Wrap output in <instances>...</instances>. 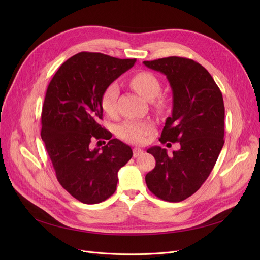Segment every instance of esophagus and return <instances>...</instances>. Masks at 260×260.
Wrapping results in <instances>:
<instances>
[{
    "mask_svg": "<svg viewBox=\"0 0 260 260\" xmlns=\"http://www.w3.org/2000/svg\"><path fill=\"white\" fill-rule=\"evenodd\" d=\"M143 154V151L141 148H134L133 149V156L136 158V157H139Z\"/></svg>",
    "mask_w": 260,
    "mask_h": 260,
    "instance_id": "obj_1",
    "label": "esophagus"
}]
</instances>
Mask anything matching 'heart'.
<instances>
[{
	"label": "heart",
	"instance_id": "b5f03b06",
	"mask_svg": "<svg viewBox=\"0 0 260 260\" xmlns=\"http://www.w3.org/2000/svg\"><path fill=\"white\" fill-rule=\"evenodd\" d=\"M131 86L137 91L141 97L152 101L159 94L161 90L160 80L154 74L149 72H140L135 74L129 80ZM119 95V86L117 83L109 84L103 91L101 98V106L103 111L109 116L117 115V99ZM165 99L159 97L156 100L158 107L165 106ZM153 124L149 121H131L123 122L118 128V135L121 139L129 143H143L146 136L152 132Z\"/></svg>",
	"mask_w": 260,
	"mask_h": 260
}]
</instances>
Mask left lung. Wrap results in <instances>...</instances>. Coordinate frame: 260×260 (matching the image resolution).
I'll use <instances>...</instances> for the list:
<instances>
[{"label": "left lung", "mask_w": 260, "mask_h": 260, "mask_svg": "<svg viewBox=\"0 0 260 260\" xmlns=\"http://www.w3.org/2000/svg\"><path fill=\"white\" fill-rule=\"evenodd\" d=\"M143 63L165 74L173 90L172 116L159 141L181 146L172 156L160 146L148 148L156 167L146 174L145 182L158 198L180 202L208 179L224 144L222 93L210 73L192 59L168 57Z\"/></svg>", "instance_id": "left-lung-1"}]
</instances>
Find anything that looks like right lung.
Wrapping results in <instances>:
<instances>
[{
  "instance_id": "1",
  "label": "right lung",
  "mask_w": 260,
  "mask_h": 260,
  "mask_svg": "<svg viewBox=\"0 0 260 260\" xmlns=\"http://www.w3.org/2000/svg\"><path fill=\"white\" fill-rule=\"evenodd\" d=\"M136 59L79 52L65 61L49 82L41 115V137L59 183L77 200L100 203L117 188L118 171L132 148L101 126L104 89L134 66ZM109 143L92 149V140ZM99 142V141H98Z\"/></svg>"
}]
</instances>
